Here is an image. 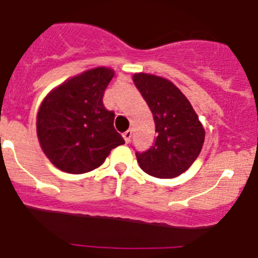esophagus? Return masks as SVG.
<instances>
[{
  "instance_id": "esophagus-1",
  "label": "esophagus",
  "mask_w": 258,
  "mask_h": 258,
  "mask_svg": "<svg viewBox=\"0 0 258 258\" xmlns=\"http://www.w3.org/2000/svg\"><path fill=\"white\" fill-rule=\"evenodd\" d=\"M122 137H124L125 142L129 143V141H131V138H132V131H131V129H129V131L125 132V133L122 134Z\"/></svg>"
}]
</instances>
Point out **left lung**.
Listing matches in <instances>:
<instances>
[{
    "label": "left lung",
    "instance_id": "left-lung-1",
    "mask_svg": "<svg viewBox=\"0 0 258 258\" xmlns=\"http://www.w3.org/2000/svg\"><path fill=\"white\" fill-rule=\"evenodd\" d=\"M133 81L149 104L157 133L154 145L136 152L141 169L156 178H174L192 165L206 132L188 99L169 80L136 74Z\"/></svg>",
    "mask_w": 258,
    "mask_h": 258
}]
</instances>
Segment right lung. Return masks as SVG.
Listing matches in <instances>:
<instances>
[{"mask_svg":"<svg viewBox=\"0 0 258 258\" xmlns=\"http://www.w3.org/2000/svg\"><path fill=\"white\" fill-rule=\"evenodd\" d=\"M112 77L111 68L89 70L54 89L41 103L36 124L41 149L63 172H90L125 143L113 127L115 112L103 104Z\"/></svg>","mask_w":258,"mask_h":258,"instance_id":"1","label":"right lung"}]
</instances>
